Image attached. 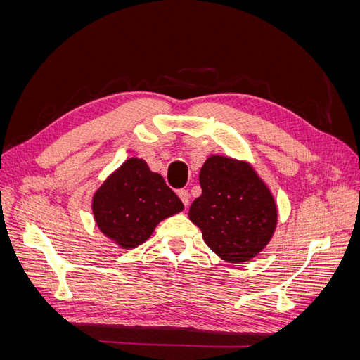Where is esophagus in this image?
Instances as JSON below:
<instances>
[{
    "label": "esophagus",
    "instance_id": "34e87169",
    "mask_svg": "<svg viewBox=\"0 0 360 360\" xmlns=\"http://www.w3.org/2000/svg\"><path fill=\"white\" fill-rule=\"evenodd\" d=\"M177 195H179V198L181 200L183 205H184V207H188V205H189V198H191L189 192H188V191H184V189H180V191L177 192Z\"/></svg>",
    "mask_w": 360,
    "mask_h": 360
}]
</instances>
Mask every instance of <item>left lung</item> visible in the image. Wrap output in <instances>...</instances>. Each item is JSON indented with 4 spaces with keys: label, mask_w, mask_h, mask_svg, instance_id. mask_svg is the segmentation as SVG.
Returning a JSON list of instances; mask_svg holds the SVG:
<instances>
[{
    "label": "left lung",
    "mask_w": 360,
    "mask_h": 360,
    "mask_svg": "<svg viewBox=\"0 0 360 360\" xmlns=\"http://www.w3.org/2000/svg\"><path fill=\"white\" fill-rule=\"evenodd\" d=\"M201 195L189 209L205 245L228 263H243L264 249L275 231L276 204L246 162L212 156L200 171Z\"/></svg>",
    "instance_id": "8db88e82"
}]
</instances>
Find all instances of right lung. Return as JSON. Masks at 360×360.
Listing matches in <instances>:
<instances>
[{"instance_id": "obj_1", "label": "right lung", "mask_w": 360, "mask_h": 360, "mask_svg": "<svg viewBox=\"0 0 360 360\" xmlns=\"http://www.w3.org/2000/svg\"><path fill=\"white\" fill-rule=\"evenodd\" d=\"M183 210V202L147 163L126 160L94 193L93 213L99 230L124 249L146 242L155 226Z\"/></svg>"}]
</instances>
